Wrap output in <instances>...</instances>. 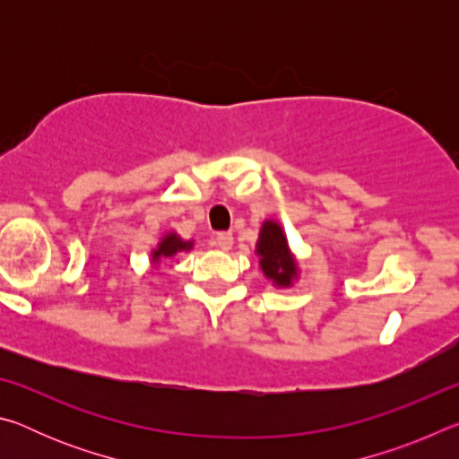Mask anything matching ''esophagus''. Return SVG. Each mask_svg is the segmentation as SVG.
<instances>
[{
    "label": "esophagus",
    "instance_id": "obj_1",
    "mask_svg": "<svg viewBox=\"0 0 459 459\" xmlns=\"http://www.w3.org/2000/svg\"><path fill=\"white\" fill-rule=\"evenodd\" d=\"M232 240L235 238H232L230 232H219V235L214 237L212 243L216 248H221V251H229V248L232 247Z\"/></svg>",
    "mask_w": 459,
    "mask_h": 459
}]
</instances>
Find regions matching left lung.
Listing matches in <instances>:
<instances>
[{
	"mask_svg": "<svg viewBox=\"0 0 459 459\" xmlns=\"http://www.w3.org/2000/svg\"><path fill=\"white\" fill-rule=\"evenodd\" d=\"M257 255L263 273L277 287H290L298 277V263L287 245L281 224L275 221H265L259 232Z\"/></svg>",
	"mask_w": 459,
	"mask_h": 459,
	"instance_id": "left-lung-1",
	"label": "left lung"
}]
</instances>
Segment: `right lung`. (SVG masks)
Wrapping results in <instances>:
<instances>
[{
	"instance_id": "add662e5",
	"label": "right lung",
	"mask_w": 459,
	"mask_h": 459,
	"mask_svg": "<svg viewBox=\"0 0 459 459\" xmlns=\"http://www.w3.org/2000/svg\"><path fill=\"white\" fill-rule=\"evenodd\" d=\"M194 247L192 240H182L180 237L176 235V232H168V235L161 238V243L158 245V248L152 253V259L153 261H160V259H168V257H174V255L182 253V251H190Z\"/></svg>"
}]
</instances>
